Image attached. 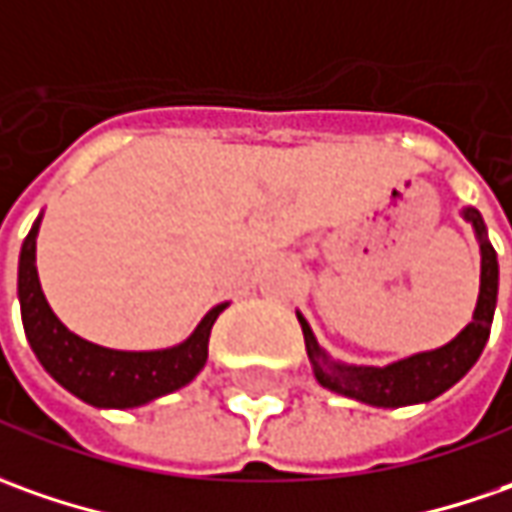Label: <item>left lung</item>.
Here are the masks:
<instances>
[{
  "label": "left lung",
  "mask_w": 512,
  "mask_h": 512,
  "mask_svg": "<svg viewBox=\"0 0 512 512\" xmlns=\"http://www.w3.org/2000/svg\"><path fill=\"white\" fill-rule=\"evenodd\" d=\"M465 218L476 226L479 240H482L479 303H476L473 320L467 323L465 331L436 351H425V354H416V357L385 365V368H354V365H340V362L328 360L314 340L309 323L300 317L306 351L314 365V377L320 379L323 388L343 394V397L368 402V405H377V408H402V405L428 402V399L445 394L453 382H459L473 368V362L479 360L487 337H490L496 294H499V260H496V249L485 238L482 215L476 209H465Z\"/></svg>",
  "instance_id": "left-lung-1"
}]
</instances>
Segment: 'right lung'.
I'll return each mask as SVG.
<instances>
[{
    "mask_svg": "<svg viewBox=\"0 0 512 512\" xmlns=\"http://www.w3.org/2000/svg\"><path fill=\"white\" fill-rule=\"evenodd\" d=\"M36 232L39 221L27 232L19 255V303L27 343L50 377L96 408H135L198 377L206 365L212 326L226 306H215L186 343L167 351H113L87 343L67 331L47 306L36 274Z\"/></svg>",
    "mask_w": 512,
    "mask_h": 512,
    "instance_id": "1",
    "label": "right lung"
}]
</instances>
